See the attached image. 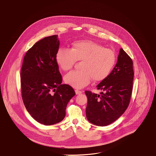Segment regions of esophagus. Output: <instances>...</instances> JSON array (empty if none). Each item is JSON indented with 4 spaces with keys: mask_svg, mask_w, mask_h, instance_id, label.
<instances>
[{
    "mask_svg": "<svg viewBox=\"0 0 156 156\" xmlns=\"http://www.w3.org/2000/svg\"><path fill=\"white\" fill-rule=\"evenodd\" d=\"M75 93H76V95L80 94L82 93V91H80V90H75Z\"/></svg>",
    "mask_w": 156,
    "mask_h": 156,
    "instance_id": "34e87169",
    "label": "esophagus"
}]
</instances>
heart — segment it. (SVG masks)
Here are the masks:
<instances>
[{
	"label": "heart",
	"instance_id": "b5f03b06",
	"mask_svg": "<svg viewBox=\"0 0 156 156\" xmlns=\"http://www.w3.org/2000/svg\"><path fill=\"white\" fill-rule=\"evenodd\" d=\"M56 62L63 71L70 70L76 60L81 61L79 71H73L64 76V81L75 88H81L91 79L98 82L111 72L116 61V55L110 48L91 40H77L71 48H60L56 52Z\"/></svg>",
	"mask_w": 156,
	"mask_h": 156
}]
</instances>
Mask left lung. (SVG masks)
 Instances as JSON below:
<instances>
[{
  "label": "left lung",
  "mask_w": 156,
  "mask_h": 156,
  "mask_svg": "<svg viewBox=\"0 0 156 156\" xmlns=\"http://www.w3.org/2000/svg\"><path fill=\"white\" fill-rule=\"evenodd\" d=\"M133 62L121 48L117 63L110 73L98 84L101 95L85 91L88 103L86 116L97 126H105L117 120L128 107L132 94Z\"/></svg>",
  "instance_id": "8db88e82"
}]
</instances>
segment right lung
Listing matches in <instances>:
<instances>
[{
  "mask_svg": "<svg viewBox=\"0 0 156 156\" xmlns=\"http://www.w3.org/2000/svg\"><path fill=\"white\" fill-rule=\"evenodd\" d=\"M58 36L39 40L26 53L21 71V95L31 116L44 125L58 123L66 115L74 90L62 84L55 57L59 47Z\"/></svg>",
  "mask_w": 156,
  "mask_h": 156,
  "instance_id": "1",
  "label": "right lung"
}]
</instances>
